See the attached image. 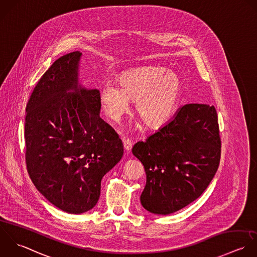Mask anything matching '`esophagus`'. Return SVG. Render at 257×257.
I'll return each mask as SVG.
<instances>
[{
	"instance_id": "esophagus-1",
	"label": "esophagus",
	"mask_w": 257,
	"mask_h": 257,
	"mask_svg": "<svg viewBox=\"0 0 257 257\" xmlns=\"http://www.w3.org/2000/svg\"><path fill=\"white\" fill-rule=\"evenodd\" d=\"M123 145H124L125 151H127V152H129L132 148V142L129 139H123Z\"/></svg>"
}]
</instances>
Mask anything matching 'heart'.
I'll return each instance as SVG.
<instances>
[{
    "label": "heart",
    "mask_w": 257,
    "mask_h": 257,
    "mask_svg": "<svg viewBox=\"0 0 257 257\" xmlns=\"http://www.w3.org/2000/svg\"><path fill=\"white\" fill-rule=\"evenodd\" d=\"M179 76L163 67H142L123 72L118 86L105 84L100 91V102L106 116L118 122L129 111V101L143 123L151 129L167 124L174 116L181 96Z\"/></svg>",
    "instance_id": "heart-1"
}]
</instances>
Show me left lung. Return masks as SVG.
Returning <instances> with one entry per match:
<instances>
[{"instance_id":"obj_1","label":"left lung","mask_w":257,"mask_h":257,"mask_svg":"<svg viewBox=\"0 0 257 257\" xmlns=\"http://www.w3.org/2000/svg\"><path fill=\"white\" fill-rule=\"evenodd\" d=\"M220 148L214 106L179 108L167 124L132 149L146 173L142 206L151 213L168 215L196 200L218 169Z\"/></svg>"}]
</instances>
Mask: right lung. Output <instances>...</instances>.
Returning a JSON list of instances; mask_svg holds the SVG:
<instances>
[{"instance_id":"1","label":"right lung","mask_w":257,"mask_h":257,"mask_svg":"<svg viewBox=\"0 0 257 257\" xmlns=\"http://www.w3.org/2000/svg\"><path fill=\"white\" fill-rule=\"evenodd\" d=\"M82 53L56 60L26 107V163L38 191L59 209L81 214L98 202L101 180L123 156V144L100 117L98 89L80 83Z\"/></svg>"}]
</instances>
